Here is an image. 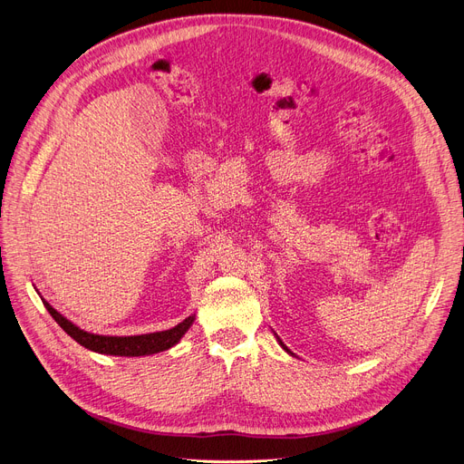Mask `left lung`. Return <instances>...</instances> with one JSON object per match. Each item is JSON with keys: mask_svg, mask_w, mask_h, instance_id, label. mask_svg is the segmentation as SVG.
Segmentation results:
<instances>
[{"mask_svg": "<svg viewBox=\"0 0 464 464\" xmlns=\"http://www.w3.org/2000/svg\"><path fill=\"white\" fill-rule=\"evenodd\" d=\"M276 338H278V336H276ZM278 344H280V346H282V348H284V350H285V352H287V353H291V352H289V350H287V346H285V344H284V343H282V340H280V338H278Z\"/></svg>", "mask_w": 464, "mask_h": 464, "instance_id": "obj_1", "label": "left lung"}]
</instances>
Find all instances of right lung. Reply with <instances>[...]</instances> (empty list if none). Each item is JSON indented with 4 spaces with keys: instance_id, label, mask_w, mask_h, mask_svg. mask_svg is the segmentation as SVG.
Masks as SVG:
<instances>
[{
    "instance_id": "1",
    "label": "right lung",
    "mask_w": 464,
    "mask_h": 464,
    "mask_svg": "<svg viewBox=\"0 0 464 464\" xmlns=\"http://www.w3.org/2000/svg\"><path fill=\"white\" fill-rule=\"evenodd\" d=\"M44 308L53 315L54 322L72 338L77 340L81 346H84L90 352L105 353V355H120V357H140V355H152L173 348L180 343V338L186 334V331L195 322V314L188 315L184 322L175 325L173 329L149 333V334H133V336H109V334H93L81 327H77L65 315H62L56 308L48 304L41 297Z\"/></svg>"
}]
</instances>
